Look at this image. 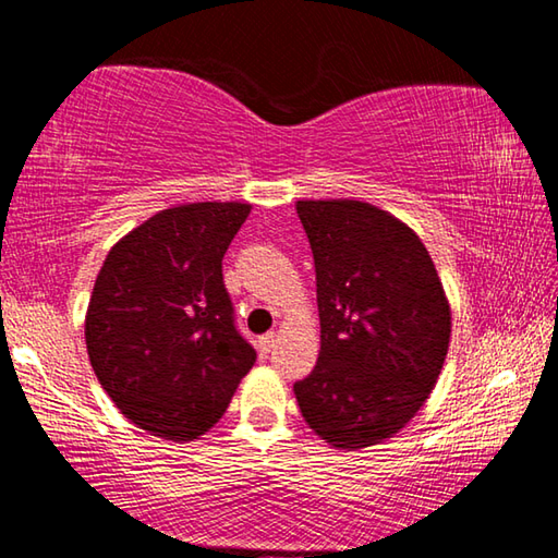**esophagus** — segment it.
<instances>
[{"label": "esophagus", "instance_id": "esophagus-1", "mask_svg": "<svg viewBox=\"0 0 558 558\" xmlns=\"http://www.w3.org/2000/svg\"><path fill=\"white\" fill-rule=\"evenodd\" d=\"M276 342H278V335L276 332H268V335H263L260 339H258V349L263 354H268L272 347H276Z\"/></svg>", "mask_w": 558, "mask_h": 558}]
</instances>
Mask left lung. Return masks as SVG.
<instances>
[{
  "label": "left lung",
  "instance_id": "obj_1",
  "mask_svg": "<svg viewBox=\"0 0 558 558\" xmlns=\"http://www.w3.org/2000/svg\"><path fill=\"white\" fill-rule=\"evenodd\" d=\"M315 258L319 356L292 386L302 418L335 448L376 446L438 381L450 305L409 226L354 199L298 202Z\"/></svg>",
  "mask_w": 558,
  "mask_h": 558
}]
</instances>
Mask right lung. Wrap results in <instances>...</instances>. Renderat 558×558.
Masks as SVG:
<instances>
[{
	"mask_svg": "<svg viewBox=\"0 0 558 558\" xmlns=\"http://www.w3.org/2000/svg\"><path fill=\"white\" fill-rule=\"evenodd\" d=\"M248 214L239 202L172 206L112 245L98 272L90 366L122 415L153 436H204L256 362L221 272Z\"/></svg>",
	"mask_w": 558,
	"mask_h": 558,
	"instance_id": "1",
	"label": "right lung"
}]
</instances>
